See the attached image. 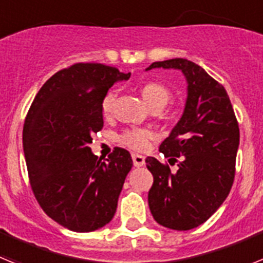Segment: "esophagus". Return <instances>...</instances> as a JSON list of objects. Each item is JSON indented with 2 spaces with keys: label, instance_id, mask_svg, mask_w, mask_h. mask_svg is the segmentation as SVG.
<instances>
[{
  "label": "esophagus",
  "instance_id": "obj_1",
  "mask_svg": "<svg viewBox=\"0 0 263 263\" xmlns=\"http://www.w3.org/2000/svg\"><path fill=\"white\" fill-rule=\"evenodd\" d=\"M132 158H133V164L136 167H142L143 164H145V157H143V155L133 154Z\"/></svg>",
  "mask_w": 263,
  "mask_h": 263
}]
</instances>
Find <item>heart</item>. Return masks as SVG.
I'll return each instance as SVG.
<instances>
[{
  "label": "heart",
  "instance_id": "b5f03b06",
  "mask_svg": "<svg viewBox=\"0 0 263 263\" xmlns=\"http://www.w3.org/2000/svg\"><path fill=\"white\" fill-rule=\"evenodd\" d=\"M141 95L150 109H162L171 99V92L163 84L157 81H147L141 87ZM115 101V93L109 92L105 95L101 103V110L105 116H108L111 110V105ZM152 139V133L148 130L133 129L126 130L121 134L120 142L125 146L134 148V150H145Z\"/></svg>",
  "mask_w": 263,
  "mask_h": 263
}]
</instances>
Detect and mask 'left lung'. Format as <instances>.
Masks as SVG:
<instances>
[{"label":"left lung","instance_id":"obj_1","mask_svg":"<svg viewBox=\"0 0 263 263\" xmlns=\"http://www.w3.org/2000/svg\"><path fill=\"white\" fill-rule=\"evenodd\" d=\"M153 68L179 69L187 81L183 115L159 152L178 171L153 157L146 166L154 183L148 206L155 221L174 231H190L205 222L229 195L234 179L240 129L227 90L200 66L187 59L154 62Z\"/></svg>","mask_w":263,"mask_h":263}]
</instances>
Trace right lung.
Masks as SVG:
<instances>
[{"label":"right lung","instance_id":"add662e5","mask_svg":"<svg viewBox=\"0 0 263 263\" xmlns=\"http://www.w3.org/2000/svg\"><path fill=\"white\" fill-rule=\"evenodd\" d=\"M129 78L115 67L78 63L51 76L29 109L23 153L30 184L46 215L69 231H97L117 210L130 153L116 147L103 162L89 143L104 126L109 88Z\"/></svg>","mask_w":263,"mask_h":263}]
</instances>
